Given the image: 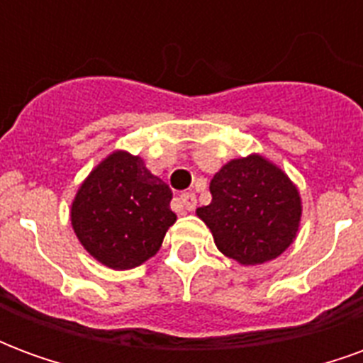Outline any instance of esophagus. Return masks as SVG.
Wrapping results in <instances>:
<instances>
[{"mask_svg":"<svg viewBox=\"0 0 363 363\" xmlns=\"http://www.w3.org/2000/svg\"><path fill=\"white\" fill-rule=\"evenodd\" d=\"M177 204L182 206V208H186L189 212H192L194 208H196V194L194 192H184L181 196L177 198Z\"/></svg>","mask_w":363,"mask_h":363,"instance_id":"34e87169","label":"esophagus"}]
</instances>
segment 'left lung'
Masks as SVG:
<instances>
[{
    "instance_id": "obj_1",
    "label": "left lung",
    "mask_w": 363,
    "mask_h": 363,
    "mask_svg": "<svg viewBox=\"0 0 363 363\" xmlns=\"http://www.w3.org/2000/svg\"><path fill=\"white\" fill-rule=\"evenodd\" d=\"M212 202L198 216L225 257L241 264L276 259L296 239L299 192L278 167L252 155L233 159L210 182Z\"/></svg>"
}]
</instances>
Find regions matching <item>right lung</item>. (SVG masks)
Returning a JSON list of instances; mask_svg holds the SVG:
<instances>
[{
	"label": "right lung",
	"mask_w": 363,
	"mask_h": 363,
	"mask_svg": "<svg viewBox=\"0 0 363 363\" xmlns=\"http://www.w3.org/2000/svg\"><path fill=\"white\" fill-rule=\"evenodd\" d=\"M173 192L140 157L116 151L77 190L72 225L77 239L104 267L128 270L159 251L177 216Z\"/></svg>",
	"instance_id": "add662e5"
}]
</instances>
